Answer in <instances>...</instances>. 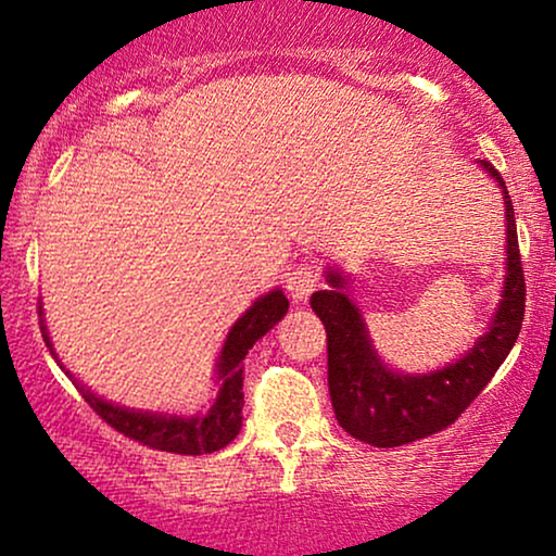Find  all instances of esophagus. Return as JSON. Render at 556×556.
Listing matches in <instances>:
<instances>
[{"instance_id": "34e87169", "label": "esophagus", "mask_w": 556, "mask_h": 556, "mask_svg": "<svg viewBox=\"0 0 556 556\" xmlns=\"http://www.w3.org/2000/svg\"><path fill=\"white\" fill-rule=\"evenodd\" d=\"M318 286V270L314 265H299V268H293L288 273V280H286V288H288V295H291L293 303H306L308 295L316 291Z\"/></svg>"}]
</instances>
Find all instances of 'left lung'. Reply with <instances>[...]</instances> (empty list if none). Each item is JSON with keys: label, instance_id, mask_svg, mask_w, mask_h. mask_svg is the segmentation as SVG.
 Masks as SVG:
<instances>
[{"label": "left lung", "instance_id": "8db88e82", "mask_svg": "<svg viewBox=\"0 0 556 556\" xmlns=\"http://www.w3.org/2000/svg\"><path fill=\"white\" fill-rule=\"evenodd\" d=\"M478 164L498 181L504 194L506 276L489 326L460 359L425 375H407L384 364L371 344L359 306L349 299V276L344 270H326L329 291L311 295V308L321 318L329 341V394L333 415L341 428L362 443L397 447L435 435L453 425L491 382L519 339L527 286H523L514 204L493 164L485 159Z\"/></svg>", "mask_w": 556, "mask_h": 556}]
</instances>
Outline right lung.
Masks as SVG:
<instances>
[{
    "label": "right lung",
    "mask_w": 556,
    "mask_h": 556,
    "mask_svg": "<svg viewBox=\"0 0 556 556\" xmlns=\"http://www.w3.org/2000/svg\"><path fill=\"white\" fill-rule=\"evenodd\" d=\"M288 311V299L280 288H273L261 295L238 321L227 331L223 352L215 364V384L217 394L212 405L204 413L197 415H169V413H149V409L121 407L116 402H109L90 392L86 384L78 382L60 362L52 346L48 324H45V311L40 303V331L45 344H48L52 359L60 364V369L73 379L75 390H78L90 407L103 417L111 428L124 432L126 438L139 440V443L154 447V451L179 453V455H202L215 453L219 447L230 445L242 428V405H245V394H242V359L253 349L257 339H263Z\"/></svg>",
    "instance_id": "obj_1"
}]
</instances>
